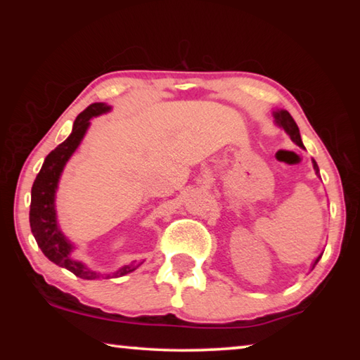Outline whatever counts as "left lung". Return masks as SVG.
Listing matches in <instances>:
<instances>
[{
	"mask_svg": "<svg viewBox=\"0 0 360 360\" xmlns=\"http://www.w3.org/2000/svg\"><path fill=\"white\" fill-rule=\"evenodd\" d=\"M275 119H276V122L279 125L283 127V129L289 133V136L292 138V141H294L297 146H300V148H304L303 146V143H302V138H300V131H298V127H297V124H295V120L292 119V115L288 112V111H278V112H275ZM314 163V169L316 172H319V168H318V165H316V162H313ZM321 257H318V260H319ZM318 260L314 262V265L318 264ZM313 265V266H314Z\"/></svg>",
	"mask_w": 360,
	"mask_h": 360,
	"instance_id": "1",
	"label": "left lung"
}]
</instances>
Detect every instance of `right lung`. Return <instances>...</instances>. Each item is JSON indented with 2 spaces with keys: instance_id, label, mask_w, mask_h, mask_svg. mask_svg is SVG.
Segmentation results:
<instances>
[{
  "instance_id": "1",
  "label": "right lung",
  "mask_w": 360,
  "mask_h": 360,
  "mask_svg": "<svg viewBox=\"0 0 360 360\" xmlns=\"http://www.w3.org/2000/svg\"><path fill=\"white\" fill-rule=\"evenodd\" d=\"M109 111V106L105 103H92L84 111L77 115L72 125L71 135L65 139L62 144H58L51 154L46 157L42 163L41 172L36 176L32 187V205H30V227H32L33 236L41 251L44 252L46 257L53 262L58 266H63L76 276L82 279H95L96 273L90 271L85 268L81 262L71 259L70 252L72 251L71 243L65 238L62 231L58 229L57 217H56V191L60 179V174L63 172L65 163L72 155V152L77 149L79 143L87 131L89 120ZM139 264L127 265L115 273V276L127 275L133 270H136ZM114 276V275H112ZM109 278V275L106 276Z\"/></svg>"
}]
</instances>
